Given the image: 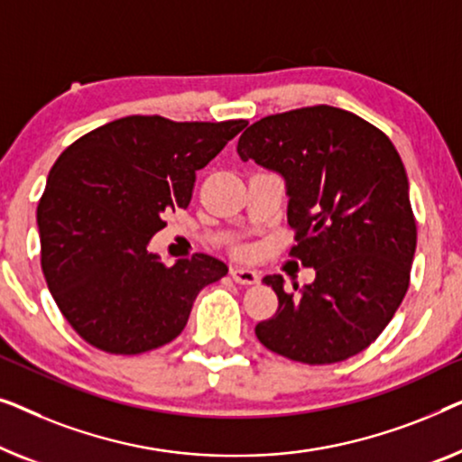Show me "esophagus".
Masks as SVG:
<instances>
[{"instance_id":"1","label":"esophagus","mask_w":462,"mask_h":462,"mask_svg":"<svg viewBox=\"0 0 462 462\" xmlns=\"http://www.w3.org/2000/svg\"><path fill=\"white\" fill-rule=\"evenodd\" d=\"M230 274L238 284H255V282H259L257 272L251 270V268H243V265H234V268L230 270Z\"/></svg>"}]
</instances>
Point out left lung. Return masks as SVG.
Listing matches in <instances>:
<instances>
[{
	"mask_svg": "<svg viewBox=\"0 0 462 462\" xmlns=\"http://www.w3.org/2000/svg\"><path fill=\"white\" fill-rule=\"evenodd\" d=\"M236 152L284 180L297 228L291 253L316 270L297 295L281 274L263 278L278 310L257 324V339L303 364L360 354L400 308L417 249L406 169L392 140L358 115L320 104L253 123Z\"/></svg>",
	"mask_w": 462,
	"mask_h": 462,
	"instance_id": "left-lung-1",
	"label": "left lung"
}]
</instances>
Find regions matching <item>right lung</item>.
Masks as SVG:
<instances>
[{
	"label": "right lung",
	"instance_id": "add662e5",
	"mask_svg": "<svg viewBox=\"0 0 462 462\" xmlns=\"http://www.w3.org/2000/svg\"><path fill=\"white\" fill-rule=\"evenodd\" d=\"M246 121L123 116L70 144L37 207L45 282L89 346L134 356L173 341L207 284L228 274L199 253L171 268L151 251L163 213L186 209L197 171Z\"/></svg>",
	"mask_w": 462,
	"mask_h": 462
}]
</instances>
